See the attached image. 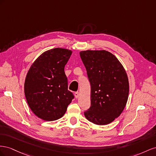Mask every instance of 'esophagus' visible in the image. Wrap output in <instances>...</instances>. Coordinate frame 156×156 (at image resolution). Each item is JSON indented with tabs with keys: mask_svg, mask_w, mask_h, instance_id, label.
Masks as SVG:
<instances>
[{
	"mask_svg": "<svg viewBox=\"0 0 156 156\" xmlns=\"http://www.w3.org/2000/svg\"><path fill=\"white\" fill-rule=\"evenodd\" d=\"M74 96H75V97L76 98H78V97H79V92L78 91H76V92H75L74 93Z\"/></svg>",
	"mask_w": 156,
	"mask_h": 156,
	"instance_id": "obj_1",
	"label": "esophagus"
}]
</instances>
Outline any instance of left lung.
Instances as JSON below:
<instances>
[{"label":"left lung","mask_w":156,"mask_h":156,"mask_svg":"<svg viewBox=\"0 0 156 156\" xmlns=\"http://www.w3.org/2000/svg\"><path fill=\"white\" fill-rule=\"evenodd\" d=\"M80 55L91 84V106L84 112L93 123L104 126L119 117L125 108L129 84L126 71L112 53L83 50Z\"/></svg>","instance_id":"8db88e82"}]
</instances>
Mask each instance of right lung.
Wrapping results in <instances>:
<instances>
[{"label": "right lung", "instance_id": "obj_1", "mask_svg": "<svg viewBox=\"0 0 156 156\" xmlns=\"http://www.w3.org/2000/svg\"><path fill=\"white\" fill-rule=\"evenodd\" d=\"M72 50L56 48L40 55L27 74L24 92L32 112L50 122L63 116L74 95L68 90L64 69Z\"/></svg>", "mask_w": 156, "mask_h": 156}]
</instances>
